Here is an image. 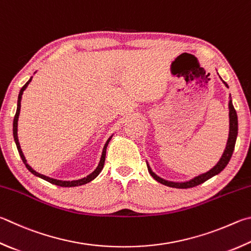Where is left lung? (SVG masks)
I'll return each instance as SVG.
<instances>
[{"label":"left lung","instance_id":"obj_1","mask_svg":"<svg viewBox=\"0 0 251 251\" xmlns=\"http://www.w3.org/2000/svg\"><path fill=\"white\" fill-rule=\"evenodd\" d=\"M223 82H224V81H223ZM224 84L227 86V88H228V85H227L226 82H224ZM228 106H229V136H228V140H227L225 151H224V153H223L222 158L220 159V161L217 162V165L215 167L212 168V169L209 171L202 173V175L195 176L194 179L190 180V181H186V182H171V181L163 180V179H161L160 176L154 175L152 170L150 169V167L147 165L150 176H151L156 181L160 182L161 184L170 186V188L189 189V188H193V186H197L199 184L203 183V182H205L206 180L211 179L212 176L218 175V173H220L222 170H224V168L227 166V163H228L229 160H230L231 154H233L235 144H236L237 134H238V120H237V113H236L235 108H234L233 102H231V99L229 100Z\"/></svg>","mask_w":251,"mask_h":251}]
</instances>
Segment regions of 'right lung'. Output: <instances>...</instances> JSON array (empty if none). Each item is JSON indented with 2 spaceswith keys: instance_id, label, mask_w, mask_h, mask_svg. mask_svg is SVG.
<instances>
[{
  "instance_id": "1",
  "label": "right lung",
  "mask_w": 251,
  "mask_h": 251,
  "mask_svg": "<svg viewBox=\"0 0 251 251\" xmlns=\"http://www.w3.org/2000/svg\"><path fill=\"white\" fill-rule=\"evenodd\" d=\"M31 81V78L26 82L25 85L23 86V88L21 89L20 91V94H18V100H17V110H16V114L14 116V122H13V136H14V140H15V144H16V147H17V150H18V153H20V156L22 158L23 162H24V165L26 166L27 169H28L33 175L37 176L39 177H42V179L46 180L48 182H50V183L52 184H56V185H59V186H63V188H72V186H78V185H82V184H85V183H89L90 181H92L93 179H95L99 175L100 172L102 171L103 167H104V161H105V156H106V147L108 143H110V140L112 137H110L107 139L105 146H104L103 148V151H102V157H101V160H100V163L99 166L97 167V169H95L91 175H89L88 176L83 177V179H80V180H75V181H61V180H56V179H51V177L49 176H46L44 175H40V173L36 172L34 169H31V167H29L28 163L26 162V159L24 157V154H23V151L21 149V146H20V143H18V138H17V121H18V116H20V111H21V101H22V95H23V92H24V90L27 88V85L29 84V82Z\"/></svg>"
}]
</instances>
